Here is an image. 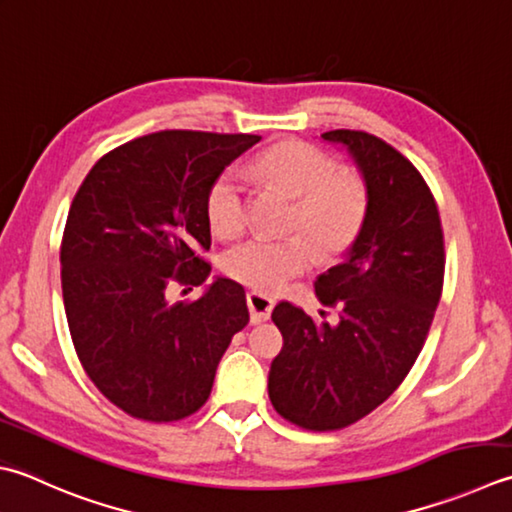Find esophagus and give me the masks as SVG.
Masks as SVG:
<instances>
[{
	"mask_svg": "<svg viewBox=\"0 0 512 512\" xmlns=\"http://www.w3.org/2000/svg\"><path fill=\"white\" fill-rule=\"evenodd\" d=\"M248 310H250V322L253 324H262L266 319H270V313H273L275 302L264 293H257V290H250L246 295Z\"/></svg>",
	"mask_w": 512,
	"mask_h": 512,
	"instance_id": "1",
	"label": "esophagus"
}]
</instances>
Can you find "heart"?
I'll use <instances>...</instances> for the list:
<instances>
[{"mask_svg":"<svg viewBox=\"0 0 512 512\" xmlns=\"http://www.w3.org/2000/svg\"><path fill=\"white\" fill-rule=\"evenodd\" d=\"M248 173L297 197L288 226L306 230L324 255L344 250L362 226L366 213L364 184L355 175L339 173L335 159L322 148L304 142L277 144L257 155ZM246 208V173L230 166L215 179L206 197V217L213 233L217 237L242 233ZM309 238L304 233L279 239L248 237L226 250L222 268L250 288L277 293L315 264L317 250Z\"/></svg>","mask_w":512,"mask_h":512,"instance_id":"1","label":"heart"}]
</instances>
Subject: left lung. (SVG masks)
<instances>
[{
    "label": "left lung",
    "mask_w": 512,
    "mask_h": 512,
    "mask_svg": "<svg viewBox=\"0 0 512 512\" xmlns=\"http://www.w3.org/2000/svg\"><path fill=\"white\" fill-rule=\"evenodd\" d=\"M366 182V215L342 264L317 277L339 322H315L277 304L284 346L270 364L268 397L290 424L339 430L384 404L422 353L444 286V230L424 177L384 139L328 130ZM324 317V313H322Z\"/></svg>",
    "instance_id": "1"
}]
</instances>
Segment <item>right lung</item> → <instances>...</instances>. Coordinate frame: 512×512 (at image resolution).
Listing matches in <instances>:
<instances>
[{
	"mask_svg": "<svg viewBox=\"0 0 512 512\" xmlns=\"http://www.w3.org/2000/svg\"><path fill=\"white\" fill-rule=\"evenodd\" d=\"M259 135L159 130L106 153L70 204L62 293L86 375L124 413L177 422L206 404L219 359L248 324L246 293L210 275L206 197ZM184 290V293H186Z\"/></svg>",
	"mask_w": 512,
	"mask_h": 512,
	"instance_id": "add662e5",
	"label": "right lung"
}]
</instances>
